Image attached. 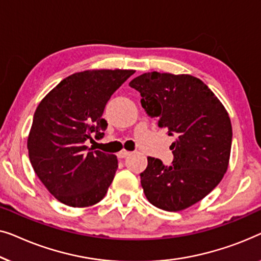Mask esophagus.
<instances>
[{"instance_id":"obj_1","label":"esophagus","mask_w":261,"mask_h":261,"mask_svg":"<svg viewBox=\"0 0 261 261\" xmlns=\"http://www.w3.org/2000/svg\"><path fill=\"white\" fill-rule=\"evenodd\" d=\"M130 153H131V152L126 151V150H122V151H119V152H118V155H117V156H118V159L122 160V159H125V157L129 156Z\"/></svg>"}]
</instances>
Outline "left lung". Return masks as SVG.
<instances>
[{
  "label": "left lung",
  "mask_w": 261,
  "mask_h": 261,
  "mask_svg": "<svg viewBox=\"0 0 261 261\" xmlns=\"http://www.w3.org/2000/svg\"><path fill=\"white\" fill-rule=\"evenodd\" d=\"M129 85L142 97L149 116L159 119L176 141L170 145L172 166L148 157L141 172L146 199L167 212H179L199 202L221 181L232 146L228 112L199 78L190 74L148 72Z\"/></svg>",
  "instance_id": "8db88e82"
}]
</instances>
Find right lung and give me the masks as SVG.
<instances>
[{"label":"right lung","instance_id":"1","mask_svg":"<svg viewBox=\"0 0 261 261\" xmlns=\"http://www.w3.org/2000/svg\"><path fill=\"white\" fill-rule=\"evenodd\" d=\"M134 69H87L61 80L35 110L27 139L32 167L61 203L84 208L106 195L118 168L116 155L89 149L108 127L105 105Z\"/></svg>","mask_w":261,"mask_h":261}]
</instances>
